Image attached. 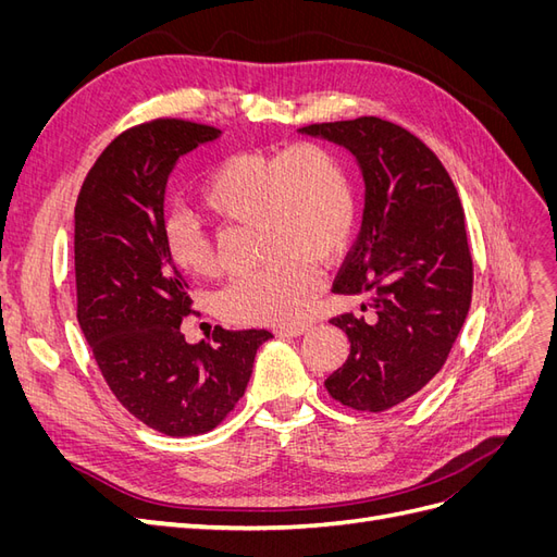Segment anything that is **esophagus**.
<instances>
[{"mask_svg": "<svg viewBox=\"0 0 557 557\" xmlns=\"http://www.w3.org/2000/svg\"><path fill=\"white\" fill-rule=\"evenodd\" d=\"M305 332H309V325H290V327H276L274 330L276 336H299Z\"/></svg>", "mask_w": 557, "mask_h": 557, "instance_id": "1", "label": "esophagus"}]
</instances>
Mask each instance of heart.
<instances>
[{"label": "heart", "instance_id": "b5f03b06", "mask_svg": "<svg viewBox=\"0 0 557 557\" xmlns=\"http://www.w3.org/2000/svg\"><path fill=\"white\" fill-rule=\"evenodd\" d=\"M199 207L225 225H258L264 264L230 281L215 299L218 313L246 325H290L305 315L320 262L339 260L358 225L356 185L344 160L315 141L225 158L201 185ZM162 234L178 272L190 278L215 274V252L193 221L172 215Z\"/></svg>", "mask_w": 557, "mask_h": 557}]
</instances>
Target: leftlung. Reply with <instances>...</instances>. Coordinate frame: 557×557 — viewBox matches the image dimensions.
Segmentation results:
<instances>
[{"mask_svg": "<svg viewBox=\"0 0 557 557\" xmlns=\"http://www.w3.org/2000/svg\"><path fill=\"white\" fill-rule=\"evenodd\" d=\"M301 132L346 146L364 176L362 230L332 293L369 305L330 320L350 356L325 387L348 409L381 413L440 374L462 330L474 288L465 211L442 160L409 129L362 115Z\"/></svg>", "mask_w": 557, "mask_h": 557, "instance_id": "1", "label": "left lung"}]
</instances>
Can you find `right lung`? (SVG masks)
Returning <instances> with one entry per match:
<instances>
[{"label":"right lung","instance_id":"add662e5","mask_svg":"<svg viewBox=\"0 0 557 557\" xmlns=\"http://www.w3.org/2000/svg\"><path fill=\"white\" fill-rule=\"evenodd\" d=\"M221 129L181 117L129 127L104 148L74 211L76 318L123 407L166 436L205 434L244 397L267 330L215 327L188 344V283L164 248V188L181 156Z\"/></svg>","mask_w":557,"mask_h":557}]
</instances>
